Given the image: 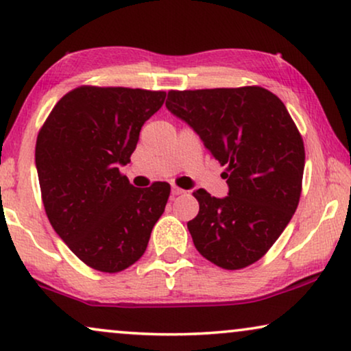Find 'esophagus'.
Here are the masks:
<instances>
[{
    "label": "esophagus",
    "mask_w": 351,
    "mask_h": 351,
    "mask_svg": "<svg viewBox=\"0 0 351 351\" xmlns=\"http://www.w3.org/2000/svg\"><path fill=\"white\" fill-rule=\"evenodd\" d=\"M184 193H185V190H182V189H179V186L172 185V189H171V195L172 196H179V195H184Z\"/></svg>",
    "instance_id": "esophagus-1"
}]
</instances>
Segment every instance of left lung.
I'll return each mask as SVG.
<instances>
[{"mask_svg":"<svg viewBox=\"0 0 351 351\" xmlns=\"http://www.w3.org/2000/svg\"><path fill=\"white\" fill-rule=\"evenodd\" d=\"M166 108L225 166L228 196L193 191L199 213L186 227L195 247L225 270L257 262L300 199L305 148L285 104L261 86H244L169 90Z\"/></svg>","mask_w":351,"mask_h":351,"instance_id":"1","label":"left lung"}]
</instances>
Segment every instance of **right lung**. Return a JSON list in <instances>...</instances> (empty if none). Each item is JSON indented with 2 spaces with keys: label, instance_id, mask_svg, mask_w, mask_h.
Listing matches in <instances>:
<instances>
[{
  "label": "right lung",
  "instance_id": "add662e5",
  "mask_svg": "<svg viewBox=\"0 0 351 351\" xmlns=\"http://www.w3.org/2000/svg\"><path fill=\"white\" fill-rule=\"evenodd\" d=\"M165 99V90L81 86L56 104L38 134L35 162L47 219L94 270L118 273L136 263L165 213L167 182L136 189L119 172Z\"/></svg>",
  "mask_w": 351,
  "mask_h": 351
}]
</instances>
